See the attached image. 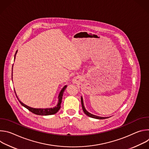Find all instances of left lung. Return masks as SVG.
I'll return each instance as SVG.
<instances>
[{
    "mask_svg": "<svg viewBox=\"0 0 149 149\" xmlns=\"http://www.w3.org/2000/svg\"><path fill=\"white\" fill-rule=\"evenodd\" d=\"M81 105H82V110L84 112V113L86 114L87 116L91 117V118H97V119H105V118H107L108 117H98V116H95V115H93L90 113H88L86 110V109H85L84 106V103H83V100H82V98L81 97Z\"/></svg>",
    "mask_w": 149,
    "mask_h": 149,
    "instance_id": "1",
    "label": "left lung"
}]
</instances>
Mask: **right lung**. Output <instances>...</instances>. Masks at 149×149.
<instances>
[{
  "label": "right lung",
  "instance_id": "1",
  "mask_svg": "<svg viewBox=\"0 0 149 149\" xmlns=\"http://www.w3.org/2000/svg\"><path fill=\"white\" fill-rule=\"evenodd\" d=\"M16 53H17V51L16 52ZM16 54H15V55H16ZM12 69H13V66H12ZM66 88H67V86L63 87V88L61 91V92L59 93V97H58V98H59L58 103V104H57V105L56 106V107H55L53 109H33V108L30 107H29V106H27L26 105L24 104V103H22L20 101H19V100L18 99V97H17V95L16 94L15 91V94H16V96L17 98L18 99V100H19V102L21 104V105H23L24 107H25V108H26L29 111H30L31 112L33 113V114H37V115L48 116V115L55 114L60 109V108H61V102H62V96H63V92H64V90H65Z\"/></svg>",
  "mask_w": 149,
  "mask_h": 149
}]
</instances>
